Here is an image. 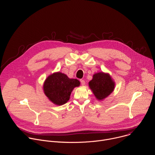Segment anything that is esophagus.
<instances>
[{
  "label": "esophagus",
  "mask_w": 155,
  "mask_h": 155,
  "mask_svg": "<svg viewBox=\"0 0 155 155\" xmlns=\"http://www.w3.org/2000/svg\"><path fill=\"white\" fill-rule=\"evenodd\" d=\"M80 82H81V85L84 86V85L85 84V81H84V80H80Z\"/></svg>",
  "instance_id": "obj_1"
}]
</instances>
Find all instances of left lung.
<instances>
[{
    "label": "left lung",
    "mask_w": 155,
    "mask_h": 155,
    "mask_svg": "<svg viewBox=\"0 0 155 155\" xmlns=\"http://www.w3.org/2000/svg\"><path fill=\"white\" fill-rule=\"evenodd\" d=\"M89 86L98 100H102L111 94L115 87V83L109 74L99 72L93 75Z\"/></svg>",
    "instance_id": "8db88e82"
}]
</instances>
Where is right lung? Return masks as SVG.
<instances>
[{"mask_svg":"<svg viewBox=\"0 0 155 155\" xmlns=\"http://www.w3.org/2000/svg\"><path fill=\"white\" fill-rule=\"evenodd\" d=\"M77 79H70L61 72L50 75L43 84V90L45 95L54 104L61 105L67 102L75 87L80 85Z\"/></svg>","mask_w":155,"mask_h":155,"instance_id":"1","label":"right lung"}]
</instances>
